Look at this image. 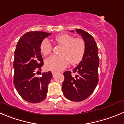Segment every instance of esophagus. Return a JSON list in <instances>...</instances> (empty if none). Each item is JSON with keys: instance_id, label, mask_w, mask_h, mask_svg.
<instances>
[{"instance_id": "1", "label": "esophagus", "mask_w": 124, "mask_h": 124, "mask_svg": "<svg viewBox=\"0 0 124 124\" xmlns=\"http://www.w3.org/2000/svg\"><path fill=\"white\" fill-rule=\"evenodd\" d=\"M56 74H57V72H52V75H53V76H55V75H56Z\"/></svg>"}]
</instances>
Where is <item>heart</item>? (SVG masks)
I'll return each mask as SVG.
<instances>
[{
  "label": "heart",
  "mask_w": 124,
  "mask_h": 124,
  "mask_svg": "<svg viewBox=\"0 0 124 124\" xmlns=\"http://www.w3.org/2000/svg\"><path fill=\"white\" fill-rule=\"evenodd\" d=\"M55 41L61 46L60 55H52L45 60L47 69L58 72L64 69L68 63L75 64L83 59L86 50L85 42L83 39L74 37L68 34H61L55 38ZM52 45L47 39H44L40 45V51L44 56L49 55L52 50Z\"/></svg>",
  "instance_id": "1"
}]
</instances>
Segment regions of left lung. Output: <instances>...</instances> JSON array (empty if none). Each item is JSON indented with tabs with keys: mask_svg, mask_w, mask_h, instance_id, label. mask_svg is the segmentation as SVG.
Listing matches in <instances>:
<instances>
[{
	"mask_svg": "<svg viewBox=\"0 0 124 124\" xmlns=\"http://www.w3.org/2000/svg\"><path fill=\"white\" fill-rule=\"evenodd\" d=\"M75 30L82 35L85 42V53L80 63L73 69V73L77 74L75 77H72L70 71L63 73L64 80L62 85V91L68 99L80 102L88 98L94 92L98 83L99 58L98 47L94 38L82 29Z\"/></svg>",
	"mask_w": 124,
	"mask_h": 124,
	"instance_id": "8db88e82",
	"label": "left lung"
}]
</instances>
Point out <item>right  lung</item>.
Returning a JSON list of instances; mask_svg holds the SVG:
<instances>
[{
  "label": "right lung",
  "mask_w": 124,
  "mask_h": 124,
  "mask_svg": "<svg viewBox=\"0 0 124 124\" xmlns=\"http://www.w3.org/2000/svg\"><path fill=\"white\" fill-rule=\"evenodd\" d=\"M51 33L29 31L21 36L16 45L14 59V85L21 97L30 103H39L45 99L47 86L52 74L50 71L36 77L44 64L40 45Z\"/></svg>",
  "instance_id": "right-lung-1"
}]
</instances>
